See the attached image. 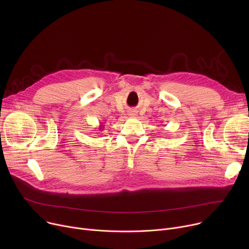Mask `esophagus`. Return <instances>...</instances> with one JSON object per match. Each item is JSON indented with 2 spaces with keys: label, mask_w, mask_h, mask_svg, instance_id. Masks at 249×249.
<instances>
[{
  "label": "esophagus",
  "mask_w": 249,
  "mask_h": 249,
  "mask_svg": "<svg viewBox=\"0 0 249 249\" xmlns=\"http://www.w3.org/2000/svg\"><path fill=\"white\" fill-rule=\"evenodd\" d=\"M129 115H131V116H135V114H129Z\"/></svg>",
  "instance_id": "obj_1"
}]
</instances>
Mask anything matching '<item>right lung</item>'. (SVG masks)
<instances>
[{
	"instance_id": "add662e5",
	"label": "right lung",
	"mask_w": 249,
	"mask_h": 249,
	"mask_svg": "<svg viewBox=\"0 0 249 249\" xmlns=\"http://www.w3.org/2000/svg\"><path fill=\"white\" fill-rule=\"evenodd\" d=\"M104 126H105V125H103V124H102V123H101V125H100V126H99V128H98V130H99V131H100V132H101V131H103V130H104Z\"/></svg>"
}]
</instances>
